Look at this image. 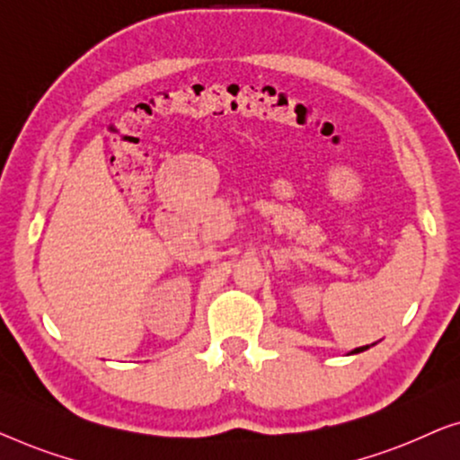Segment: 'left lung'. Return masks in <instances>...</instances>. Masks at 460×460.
Wrapping results in <instances>:
<instances>
[{"instance_id": "left-lung-1", "label": "left lung", "mask_w": 460, "mask_h": 460, "mask_svg": "<svg viewBox=\"0 0 460 460\" xmlns=\"http://www.w3.org/2000/svg\"><path fill=\"white\" fill-rule=\"evenodd\" d=\"M371 346H375V344H371ZM371 346H360V348H354V350L350 352V354H358V352H365V350H368V348Z\"/></svg>"}]
</instances>
